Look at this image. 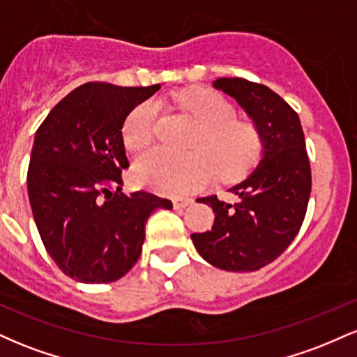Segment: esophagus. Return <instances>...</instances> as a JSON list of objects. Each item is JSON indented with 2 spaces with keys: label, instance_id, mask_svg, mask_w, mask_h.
I'll list each match as a JSON object with an SVG mask.
<instances>
[{
  "label": "esophagus",
  "instance_id": "34e87169",
  "mask_svg": "<svg viewBox=\"0 0 357 357\" xmlns=\"http://www.w3.org/2000/svg\"><path fill=\"white\" fill-rule=\"evenodd\" d=\"M173 204H174L176 210H183V208L191 206L192 198H190V196H181V198H176L174 202H173Z\"/></svg>",
  "mask_w": 357,
  "mask_h": 357
}]
</instances>
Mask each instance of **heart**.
I'll list each match as a JSON object with an SVG mask.
<instances>
[{"label":"heart","mask_w":357,"mask_h":357,"mask_svg":"<svg viewBox=\"0 0 357 357\" xmlns=\"http://www.w3.org/2000/svg\"><path fill=\"white\" fill-rule=\"evenodd\" d=\"M174 102L202 124L191 154H174L166 149H153L142 154L134 165V178L142 186L167 195H181L210 181L218 173L235 176L252 166L260 153V136L255 126L236 121L235 107L220 93L192 90L174 97ZM159 107L154 100L139 104L122 126V139L127 149L141 151L151 144L155 134ZM204 149L215 155V158Z\"/></svg>","instance_id":"b5f03b06"}]
</instances>
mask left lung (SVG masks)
I'll return each instance as SVG.
<instances>
[{
	"label": "left lung",
	"mask_w": 357,
	"mask_h": 357,
	"mask_svg": "<svg viewBox=\"0 0 357 357\" xmlns=\"http://www.w3.org/2000/svg\"><path fill=\"white\" fill-rule=\"evenodd\" d=\"M213 87L243 109L260 136V159L231 186L236 203L216 195L196 202L213 208L211 230L192 233L195 248L213 267L253 272L292 243L310 196V165L297 112L273 90L245 79H216Z\"/></svg>",
	"instance_id": "obj_1"
}]
</instances>
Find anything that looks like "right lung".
Here are the masks:
<instances>
[{
    "mask_svg": "<svg viewBox=\"0 0 357 357\" xmlns=\"http://www.w3.org/2000/svg\"><path fill=\"white\" fill-rule=\"evenodd\" d=\"M159 89L89 82L63 97L35 132L28 198L48 255L73 280L124 277L141 257L151 213L173 208L151 192H122L121 173L129 167L122 126Z\"/></svg>",
    "mask_w": 357,
    "mask_h": 357,
    "instance_id": "right-lung-1",
    "label": "right lung"
}]
</instances>
